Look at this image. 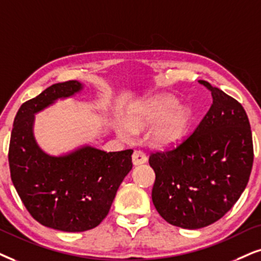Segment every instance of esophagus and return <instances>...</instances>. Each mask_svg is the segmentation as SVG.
Returning <instances> with one entry per match:
<instances>
[{"mask_svg":"<svg viewBox=\"0 0 261 261\" xmlns=\"http://www.w3.org/2000/svg\"><path fill=\"white\" fill-rule=\"evenodd\" d=\"M147 161V155L143 153L142 150H135L133 154V163L135 166L137 165H142Z\"/></svg>","mask_w":261,"mask_h":261,"instance_id":"obj_1","label":"esophagus"}]
</instances>
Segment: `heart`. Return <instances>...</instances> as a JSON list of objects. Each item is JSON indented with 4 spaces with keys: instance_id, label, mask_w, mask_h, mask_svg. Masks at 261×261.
<instances>
[{
    "instance_id": "heart-1",
    "label": "heart",
    "mask_w": 261,
    "mask_h": 261,
    "mask_svg": "<svg viewBox=\"0 0 261 261\" xmlns=\"http://www.w3.org/2000/svg\"><path fill=\"white\" fill-rule=\"evenodd\" d=\"M189 121V108L177 105L176 98L165 96L128 112L125 117L126 127H120L119 135L127 140L134 133L156 123L150 133L151 143L158 147H172L186 135Z\"/></svg>"
}]
</instances>
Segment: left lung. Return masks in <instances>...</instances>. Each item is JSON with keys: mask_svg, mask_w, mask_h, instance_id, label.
Masks as SVG:
<instances>
[{"mask_svg": "<svg viewBox=\"0 0 261 261\" xmlns=\"http://www.w3.org/2000/svg\"><path fill=\"white\" fill-rule=\"evenodd\" d=\"M213 103L194 133L176 148L155 151L151 199L167 223L200 229L222 218L246 189L253 140L242 105L208 82Z\"/></svg>", "mask_w": 261, "mask_h": 261, "instance_id": "left-lung-1", "label": "left lung"}]
</instances>
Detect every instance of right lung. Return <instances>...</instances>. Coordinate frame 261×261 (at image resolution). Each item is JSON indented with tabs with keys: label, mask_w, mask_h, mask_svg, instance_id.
Returning a JSON list of instances; mask_svg holds the SVG:
<instances>
[{
	"label": "right lung",
	"mask_w": 261,
	"mask_h": 261,
	"mask_svg": "<svg viewBox=\"0 0 261 261\" xmlns=\"http://www.w3.org/2000/svg\"><path fill=\"white\" fill-rule=\"evenodd\" d=\"M83 89L78 81L53 84L19 108L8 161L12 182L34 218L66 232L94 229L106 218L115 194L133 169V149L103 151L91 146L54 156L34 136L35 114Z\"/></svg>",
	"instance_id": "obj_1"
}]
</instances>
